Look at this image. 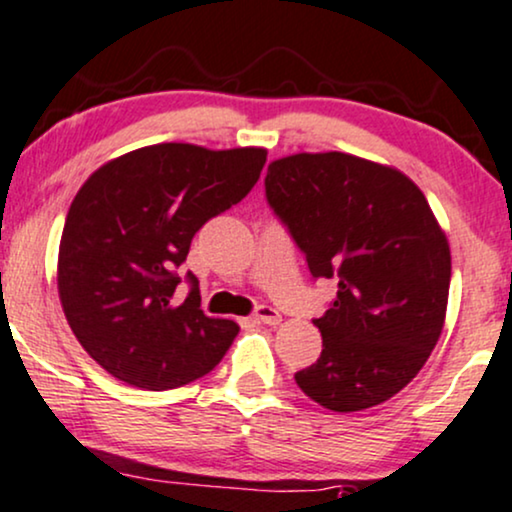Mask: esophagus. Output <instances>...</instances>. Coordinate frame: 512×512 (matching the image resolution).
<instances>
[{"label": "esophagus", "mask_w": 512, "mask_h": 512, "mask_svg": "<svg viewBox=\"0 0 512 512\" xmlns=\"http://www.w3.org/2000/svg\"><path fill=\"white\" fill-rule=\"evenodd\" d=\"M255 319H257V322H262V324H269V326H276V324H281V315H279V312L274 310V307H269V305H260V307H257V312H255Z\"/></svg>", "instance_id": "esophagus-1"}]
</instances>
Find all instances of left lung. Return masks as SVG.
Returning <instances> with one entry per match:
<instances>
[{
  "label": "left lung",
  "instance_id": "8db88e82",
  "mask_svg": "<svg viewBox=\"0 0 512 512\" xmlns=\"http://www.w3.org/2000/svg\"><path fill=\"white\" fill-rule=\"evenodd\" d=\"M267 200L338 293L315 319L322 355L295 381L334 412L396 396L446 322L451 248L427 197L396 166L346 152H298L267 169Z\"/></svg>",
  "mask_w": 512,
  "mask_h": 512
}]
</instances>
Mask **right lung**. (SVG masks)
Segmentation results:
<instances>
[{
    "label": "right lung",
    "instance_id": "1",
    "mask_svg": "<svg viewBox=\"0 0 512 512\" xmlns=\"http://www.w3.org/2000/svg\"><path fill=\"white\" fill-rule=\"evenodd\" d=\"M264 162V147L159 143L109 159L80 186L59 243V300L112 377L166 391L219 365L240 326L200 310L195 276L176 305V267L200 226L250 193Z\"/></svg>",
    "mask_w": 512,
    "mask_h": 512
}]
</instances>
